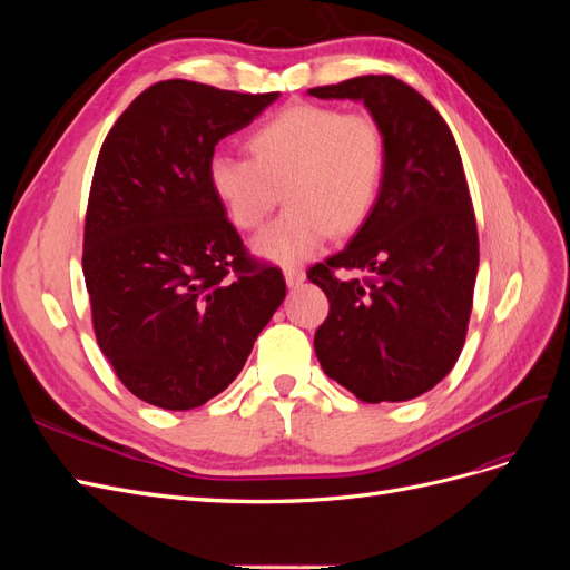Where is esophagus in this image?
I'll use <instances>...</instances> for the list:
<instances>
[{"mask_svg":"<svg viewBox=\"0 0 570 570\" xmlns=\"http://www.w3.org/2000/svg\"><path fill=\"white\" fill-rule=\"evenodd\" d=\"M283 273H285V283H287V287H289V289H297V287L306 281V273H304V271H299V268H292V266H287Z\"/></svg>","mask_w":570,"mask_h":570,"instance_id":"esophagus-1","label":"esophagus"}]
</instances>
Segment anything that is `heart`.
<instances>
[{
	"label": "heart",
	"instance_id": "b5f03b06",
	"mask_svg": "<svg viewBox=\"0 0 570 570\" xmlns=\"http://www.w3.org/2000/svg\"><path fill=\"white\" fill-rule=\"evenodd\" d=\"M249 159L216 151L206 180L230 226L256 230L283 197L287 209L254 237L252 249L273 264H302L331 235L358 230L385 180V135L368 114L295 105L247 137Z\"/></svg>",
	"mask_w": 570,
	"mask_h": 570
}]
</instances>
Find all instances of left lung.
<instances>
[{
	"mask_svg": "<svg viewBox=\"0 0 570 570\" xmlns=\"http://www.w3.org/2000/svg\"><path fill=\"white\" fill-rule=\"evenodd\" d=\"M361 101L385 135V180L373 214L340 254L308 271L331 302L316 331L321 368L361 402H409L461 354L478 275V228L452 130L392 76L308 90ZM335 267L372 275L340 282Z\"/></svg>",
	"mask_w": 570,
	"mask_h": 570,
	"instance_id": "obj_1",
	"label": "left lung"
}]
</instances>
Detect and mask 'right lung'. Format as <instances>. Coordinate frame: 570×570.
<instances>
[{"label":"right lung","mask_w":570,"mask_h":570,"mask_svg":"<svg viewBox=\"0 0 570 570\" xmlns=\"http://www.w3.org/2000/svg\"><path fill=\"white\" fill-rule=\"evenodd\" d=\"M278 97L161 80L101 145L82 273L99 350L147 404L187 411L220 394L285 299L281 268L252 262L206 180L223 137Z\"/></svg>","instance_id":"add662e5"}]
</instances>
